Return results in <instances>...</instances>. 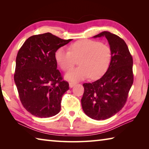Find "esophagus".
I'll list each match as a JSON object with an SVG mask.
<instances>
[{
	"label": "esophagus",
	"instance_id": "obj_1",
	"mask_svg": "<svg viewBox=\"0 0 149 149\" xmlns=\"http://www.w3.org/2000/svg\"><path fill=\"white\" fill-rule=\"evenodd\" d=\"M75 84H76V83H75V82L71 81V82L69 83V85H70V87H73Z\"/></svg>",
	"mask_w": 149,
	"mask_h": 149
}]
</instances>
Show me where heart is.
Wrapping results in <instances>:
<instances>
[{"instance_id":"1","label":"heart","mask_w":149,"mask_h":149,"mask_svg":"<svg viewBox=\"0 0 149 149\" xmlns=\"http://www.w3.org/2000/svg\"><path fill=\"white\" fill-rule=\"evenodd\" d=\"M55 58L64 72L74 65H80L66 74L69 80L76 81L89 77L96 79L104 75L112 60V50L108 45L95 40H81L70 45L69 49L60 47L55 52Z\"/></svg>"}]
</instances>
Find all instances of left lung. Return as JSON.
Here are the masks:
<instances>
[{"label":"left lung","mask_w":149,"mask_h":149,"mask_svg":"<svg viewBox=\"0 0 149 149\" xmlns=\"http://www.w3.org/2000/svg\"><path fill=\"white\" fill-rule=\"evenodd\" d=\"M112 50L108 69L99 79L83 84L81 106L85 114L97 120L110 118L124 107L133 83V58L125 42L118 35L103 31Z\"/></svg>","instance_id":"8db88e82"}]
</instances>
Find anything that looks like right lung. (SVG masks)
<instances>
[{
  "label": "right lung",
  "instance_id": "add662e5",
  "mask_svg": "<svg viewBox=\"0 0 149 149\" xmlns=\"http://www.w3.org/2000/svg\"><path fill=\"white\" fill-rule=\"evenodd\" d=\"M72 40L50 33L33 35L17 52L14 81L22 105L35 116L49 118L60 111L69 84L57 69L55 52Z\"/></svg>",
  "mask_w": 149,
  "mask_h": 149
}]
</instances>
